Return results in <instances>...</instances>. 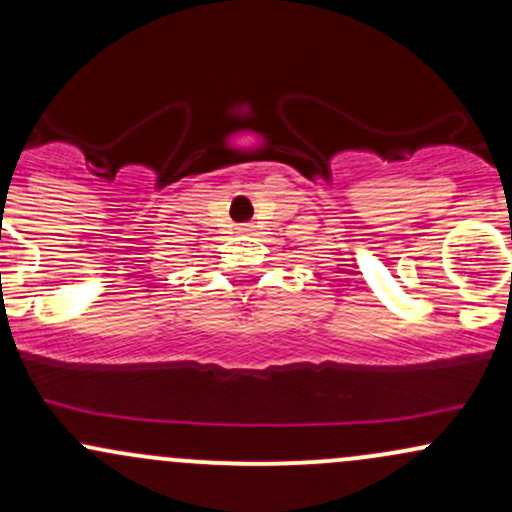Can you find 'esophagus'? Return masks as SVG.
<instances>
[{
    "mask_svg": "<svg viewBox=\"0 0 512 512\" xmlns=\"http://www.w3.org/2000/svg\"><path fill=\"white\" fill-rule=\"evenodd\" d=\"M238 233H250V226H245L243 223V226H238Z\"/></svg>",
    "mask_w": 512,
    "mask_h": 512,
    "instance_id": "esophagus-1",
    "label": "esophagus"
}]
</instances>
